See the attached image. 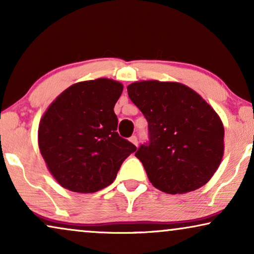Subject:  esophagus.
Instances as JSON below:
<instances>
[{"instance_id":"34e87169","label":"esophagus","mask_w":254,"mask_h":254,"mask_svg":"<svg viewBox=\"0 0 254 254\" xmlns=\"http://www.w3.org/2000/svg\"><path fill=\"white\" fill-rule=\"evenodd\" d=\"M129 141H130L131 143H133L134 145H137V137L135 136V135H133V136L129 137Z\"/></svg>"}]
</instances>
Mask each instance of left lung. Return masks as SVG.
<instances>
[{"label": "left lung", "instance_id": "8db88e82", "mask_svg": "<svg viewBox=\"0 0 254 254\" xmlns=\"http://www.w3.org/2000/svg\"><path fill=\"white\" fill-rule=\"evenodd\" d=\"M127 91L148 121L149 143L135 156L152 185L184 194L209 182L224 152V127L213 107L178 82H134Z\"/></svg>", "mask_w": 254, "mask_h": 254}]
</instances>
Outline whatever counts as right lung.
<instances>
[{
  "label": "right lung",
  "mask_w": 254,
  "mask_h": 254,
  "mask_svg": "<svg viewBox=\"0 0 254 254\" xmlns=\"http://www.w3.org/2000/svg\"><path fill=\"white\" fill-rule=\"evenodd\" d=\"M120 82L97 78L75 83L60 93L41 117L38 144L48 171L64 187L93 193L116 179L136 147L117 133L114 105Z\"/></svg>",
  "instance_id": "1"
}]
</instances>
